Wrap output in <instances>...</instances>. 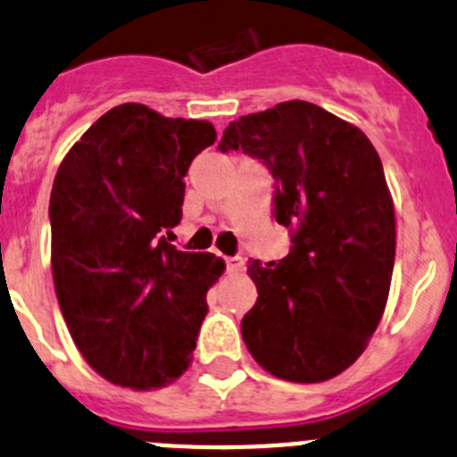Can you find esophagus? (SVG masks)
Instances as JSON below:
<instances>
[{
  "mask_svg": "<svg viewBox=\"0 0 457 457\" xmlns=\"http://www.w3.org/2000/svg\"><path fill=\"white\" fill-rule=\"evenodd\" d=\"M225 267H228L229 274H237V271H243V267H245V261H243L241 256L225 258Z\"/></svg>",
  "mask_w": 457,
  "mask_h": 457,
  "instance_id": "34e87169",
  "label": "esophagus"
}]
</instances>
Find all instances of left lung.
I'll list each match as a JSON object with an SVG mask.
<instances>
[{
	"label": "left lung",
	"instance_id": "obj_1",
	"mask_svg": "<svg viewBox=\"0 0 457 457\" xmlns=\"http://www.w3.org/2000/svg\"><path fill=\"white\" fill-rule=\"evenodd\" d=\"M220 152L270 168L274 216L294 229L278 262L250 261L256 305L241 322L254 361L289 382H322L358 361L385 314L395 210L365 132L310 101L229 121Z\"/></svg>",
	"mask_w": 457,
	"mask_h": 457
}]
</instances>
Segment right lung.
I'll list each match as a JSON object with an SVG mask.
<instances>
[{"label": "right lung", "mask_w": 457, "mask_h": 457, "mask_svg": "<svg viewBox=\"0 0 457 457\" xmlns=\"http://www.w3.org/2000/svg\"><path fill=\"white\" fill-rule=\"evenodd\" d=\"M210 121L121 104L68 150L50 192L54 292L77 349L101 378L161 389L187 371L207 289L225 261L170 245Z\"/></svg>", "instance_id": "add662e5"}]
</instances>
